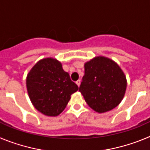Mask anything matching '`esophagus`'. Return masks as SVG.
<instances>
[{
	"mask_svg": "<svg viewBox=\"0 0 150 150\" xmlns=\"http://www.w3.org/2000/svg\"><path fill=\"white\" fill-rule=\"evenodd\" d=\"M80 83H81V80H80V79H78L77 81L76 82V85H77L78 86H80Z\"/></svg>",
	"mask_w": 150,
	"mask_h": 150,
	"instance_id": "esophagus-1",
	"label": "esophagus"
}]
</instances>
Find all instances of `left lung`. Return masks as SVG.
Returning <instances> with one entry per match:
<instances>
[{
    "instance_id": "8db88e82",
    "label": "left lung",
    "mask_w": 150,
    "mask_h": 150,
    "mask_svg": "<svg viewBox=\"0 0 150 150\" xmlns=\"http://www.w3.org/2000/svg\"><path fill=\"white\" fill-rule=\"evenodd\" d=\"M85 74L79 91L91 109L104 112L117 107L124 97L126 77L116 62L95 57L85 64Z\"/></svg>"
}]
</instances>
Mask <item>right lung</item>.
I'll use <instances>...</instances> for the list:
<instances>
[{
  "mask_svg": "<svg viewBox=\"0 0 150 150\" xmlns=\"http://www.w3.org/2000/svg\"><path fill=\"white\" fill-rule=\"evenodd\" d=\"M26 86L34 107L49 116H59L65 109L71 95L78 90L62 64L52 58L42 59L32 67Z\"/></svg>",
  "mask_w": 150,
  "mask_h": 150,
  "instance_id": "obj_1",
  "label": "right lung"
}]
</instances>
